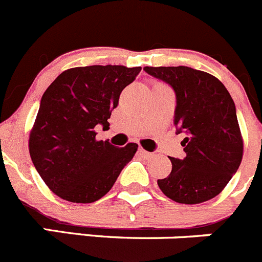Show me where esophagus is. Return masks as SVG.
Instances as JSON below:
<instances>
[{"label":"esophagus","instance_id":"34e87169","mask_svg":"<svg viewBox=\"0 0 262 262\" xmlns=\"http://www.w3.org/2000/svg\"><path fill=\"white\" fill-rule=\"evenodd\" d=\"M138 154H139V155L145 156V158H150V156H152V154L148 152V151H146V150H143L142 147L138 148Z\"/></svg>","mask_w":262,"mask_h":262}]
</instances>
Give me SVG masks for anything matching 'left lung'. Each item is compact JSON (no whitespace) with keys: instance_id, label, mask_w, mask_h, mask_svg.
<instances>
[{"instance_id":"8db88e82","label":"left lung","mask_w":262,"mask_h":262,"mask_svg":"<svg viewBox=\"0 0 262 262\" xmlns=\"http://www.w3.org/2000/svg\"><path fill=\"white\" fill-rule=\"evenodd\" d=\"M173 88L177 99L174 125L185 133L183 159L169 158L172 172L158 180L163 194L182 204L207 202L224 190L243 158V138L235 104L217 77L178 67H145Z\"/></svg>"}]
</instances>
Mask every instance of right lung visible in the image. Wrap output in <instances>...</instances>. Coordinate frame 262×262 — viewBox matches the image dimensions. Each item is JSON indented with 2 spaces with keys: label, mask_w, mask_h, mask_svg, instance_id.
<instances>
[{
  "label": "right lung",
  "mask_w": 262,
  "mask_h": 262,
  "mask_svg": "<svg viewBox=\"0 0 262 262\" xmlns=\"http://www.w3.org/2000/svg\"><path fill=\"white\" fill-rule=\"evenodd\" d=\"M141 67L88 66L60 73L41 98L29 134V155L49 189L72 203H93L107 194L138 145L116 147L95 139L125 86Z\"/></svg>",
  "instance_id": "right-lung-1"
}]
</instances>
